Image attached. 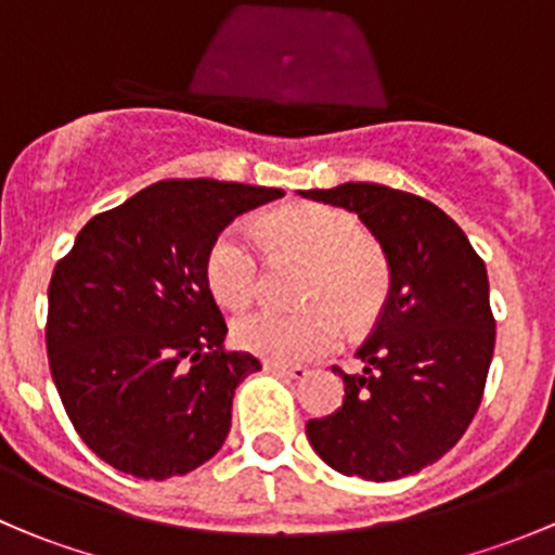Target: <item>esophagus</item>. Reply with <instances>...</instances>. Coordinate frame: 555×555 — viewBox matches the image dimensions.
Masks as SVG:
<instances>
[{
  "label": "esophagus",
  "instance_id": "esophagus-1",
  "mask_svg": "<svg viewBox=\"0 0 555 555\" xmlns=\"http://www.w3.org/2000/svg\"><path fill=\"white\" fill-rule=\"evenodd\" d=\"M266 371L271 373H279V376L284 378H295V382H300V378L309 376V367L306 365H287V362H266Z\"/></svg>",
  "mask_w": 555,
  "mask_h": 555
}]
</instances>
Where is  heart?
Returning <instances> with one entry per match:
<instances>
[{
	"label": "heart",
	"mask_w": 555,
	"mask_h": 555,
	"mask_svg": "<svg viewBox=\"0 0 555 555\" xmlns=\"http://www.w3.org/2000/svg\"><path fill=\"white\" fill-rule=\"evenodd\" d=\"M257 233L309 260L300 298L311 306L246 313L233 324V340L244 351L271 362L313 360L340 344V313L351 324H365L378 311L386 295V268L354 215L324 204H295L262 217ZM257 273V251L244 228L231 225L211 238L204 282L222 309L242 311L251 304Z\"/></svg>",
	"instance_id": "b5f03b06"
}]
</instances>
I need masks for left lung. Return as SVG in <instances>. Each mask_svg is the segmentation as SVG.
<instances>
[{"label":"left lung","mask_w":555,"mask_h":555,"mask_svg":"<svg viewBox=\"0 0 555 555\" xmlns=\"http://www.w3.org/2000/svg\"><path fill=\"white\" fill-rule=\"evenodd\" d=\"M360 217L389 260L391 287L371 338L344 376V405L311 418L313 451L340 475L405 478L459 443L483 400L496 322L478 251L443 209L373 182L304 190Z\"/></svg>","instance_id":"obj_1"}]
</instances>
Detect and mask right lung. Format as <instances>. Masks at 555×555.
<instances>
[{"instance_id":"1","label":"right lung","mask_w":555,"mask_h":555,"mask_svg":"<svg viewBox=\"0 0 555 555\" xmlns=\"http://www.w3.org/2000/svg\"><path fill=\"white\" fill-rule=\"evenodd\" d=\"M276 188L164 179L91 217L48 287L50 376L86 446L120 473L166 480L209 462L233 391L260 362L225 349L204 282L211 238Z\"/></svg>"}]
</instances>
